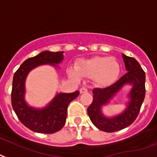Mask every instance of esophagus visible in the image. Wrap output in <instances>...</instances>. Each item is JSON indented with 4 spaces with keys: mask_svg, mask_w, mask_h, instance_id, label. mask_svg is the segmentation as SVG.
<instances>
[{
    "mask_svg": "<svg viewBox=\"0 0 157 157\" xmlns=\"http://www.w3.org/2000/svg\"><path fill=\"white\" fill-rule=\"evenodd\" d=\"M86 92H88V90H87L86 87H81V89H80V93H81V94L86 93Z\"/></svg>",
    "mask_w": 157,
    "mask_h": 157,
    "instance_id": "34e87169",
    "label": "esophagus"
}]
</instances>
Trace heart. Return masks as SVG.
<instances>
[{
  "label": "heart",
  "mask_w": 157,
  "mask_h": 157,
  "mask_svg": "<svg viewBox=\"0 0 157 157\" xmlns=\"http://www.w3.org/2000/svg\"><path fill=\"white\" fill-rule=\"evenodd\" d=\"M120 70V64L114 57L97 56L81 60L76 70L71 68L69 74L77 80L80 76L90 77L97 86L107 87L117 81Z\"/></svg>",
  "instance_id": "1"
}]
</instances>
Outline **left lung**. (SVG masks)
I'll list each match as a JSON object with an SVG mask.
<instances>
[{"label":"left lung","instance_id":"obj_1","mask_svg":"<svg viewBox=\"0 0 157 157\" xmlns=\"http://www.w3.org/2000/svg\"><path fill=\"white\" fill-rule=\"evenodd\" d=\"M123 59L127 73L110 86L93 90V101L87 109V113L93 124L101 131L107 132L119 131L131 125L137 118L145 98V71L133 57L123 54ZM128 83L132 85V89L125 110L111 118L104 116L101 112V107L107 104L123 86Z\"/></svg>","mask_w":157,"mask_h":157}]
</instances>
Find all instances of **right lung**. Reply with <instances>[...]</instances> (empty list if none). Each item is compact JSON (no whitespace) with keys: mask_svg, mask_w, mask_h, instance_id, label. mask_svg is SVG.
<instances>
[{"mask_svg":"<svg viewBox=\"0 0 157 157\" xmlns=\"http://www.w3.org/2000/svg\"><path fill=\"white\" fill-rule=\"evenodd\" d=\"M63 60V52L44 51L25 60L14 74L12 82L11 105L18 118L28 128L39 133H53L65 125L67 106L79 95V91L59 93L43 109H35L25 100V80L33 68L44 64L57 67Z\"/></svg>","mask_w":157,"mask_h":157,"instance_id":"add662e5","label":"right lung"}]
</instances>
